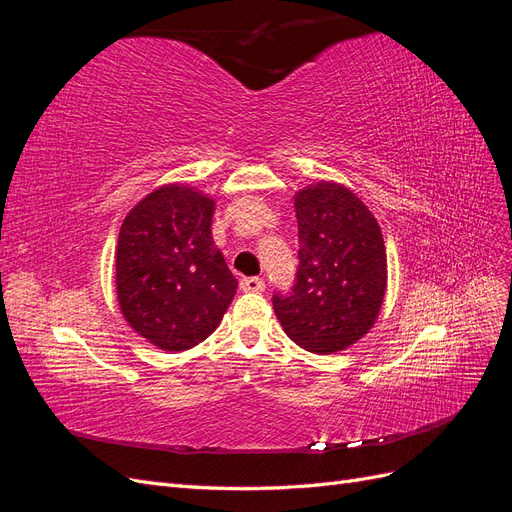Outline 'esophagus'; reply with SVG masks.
<instances>
[{"label":"esophagus","mask_w":512,"mask_h":512,"mask_svg":"<svg viewBox=\"0 0 512 512\" xmlns=\"http://www.w3.org/2000/svg\"><path fill=\"white\" fill-rule=\"evenodd\" d=\"M241 290L243 292H262L265 290V282H262L260 277H243Z\"/></svg>","instance_id":"esophagus-1"}]
</instances>
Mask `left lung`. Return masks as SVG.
Returning <instances> with one entry per match:
<instances>
[{"label": "left lung", "instance_id": "8db88e82", "mask_svg": "<svg viewBox=\"0 0 512 512\" xmlns=\"http://www.w3.org/2000/svg\"><path fill=\"white\" fill-rule=\"evenodd\" d=\"M299 269L273 309L294 344L333 354L369 333L386 292L382 230L363 200L342 183L320 181L294 196Z\"/></svg>", "mask_w": 512, "mask_h": 512}]
</instances>
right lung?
<instances>
[{
    "instance_id": "obj_1",
    "label": "right lung",
    "mask_w": 512,
    "mask_h": 512,
    "mask_svg": "<svg viewBox=\"0 0 512 512\" xmlns=\"http://www.w3.org/2000/svg\"><path fill=\"white\" fill-rule=\"evenodd\" d=\"M215 203L190 185L147 194L121 224L115 284L130 327L166 352L198 346L222 322L237 292L211 237Z\"/></svg>"
}]
</instances>
